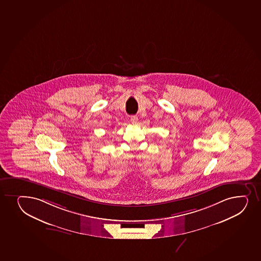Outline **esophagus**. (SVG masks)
I'll return each mask as SVG.
<instances>
[{
    "label": "esophagus",
    "instance_id": "esophagus-1",
    "mask_svg": "<svg viewBox=\"0 0 261 261\" xmlns=\"http://www.w3.org/2000/svg\"><path fill=\"white\" fill-rule=\"evenodd\" d=\"M130 120H131L132 123H137L138 117L136 115H132V116L130 117Z\"/></svg>",
    "mask_w": 261,
    "mask_h": 261
}]
</instances>
